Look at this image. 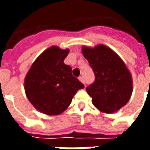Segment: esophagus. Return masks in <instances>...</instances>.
Masks as SVG:
<instances>
[{
  "label": "esophagus",
  "mask_w": 150,
  "mask_h": 150,
  "mask_svg": "<svg viewBox=\"0 0 150 150\" xmlns=\"http://www.w3.org/2000/svg\"><path fill=\"white\" fill-rule=\"evenodd\" d=\"M79 80H80V82H81V83H83V84L85 85L84 79H83V77H82V76H80V77H79Z\"/></svg>",
  "instance_id": "34e87169"
}]
</instances>
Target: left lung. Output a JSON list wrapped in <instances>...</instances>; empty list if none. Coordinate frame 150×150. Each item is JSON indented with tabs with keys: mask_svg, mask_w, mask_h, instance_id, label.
I'll list each match as a JSON object with an SVG mask.
<instances>
[{
	"mask_svg": "<svg viewBox=\"0 0 150 150\" xmlns=\"http://www.w3.org/2000/svg\"><path fill=\"white\" fill-rule=\"evenodd\" d=\"M82 53L95 73V82L86 88L101 112L111 114L124 107L132 96V75L125 63L108 46H83Z\"/></svg>",
	"mask_w": 150,
	"mask_h": 150,
	"instance_id": "obj_1",
	"label": "left lung"
}]
</instances>
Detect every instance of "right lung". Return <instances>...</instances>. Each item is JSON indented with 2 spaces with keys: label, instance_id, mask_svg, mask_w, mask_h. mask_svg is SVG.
I'll list each match as a JSON object with an SVG mask.
<instances>
[{
  "label": "right lung",
  "instance_id": "right-lung-1",
  "mask_svg": "<svg viewBox=\"0 0 150 150\" xmlns=\"http://www.w3.org/2000/svg\"><path fill=\"white\" fill-rule=\"evenodd\" d=\"M69 49L53 46L33 62L25 75L24 88L28 100L38 111L57 116L69 107L74 96L84 86L63 62Z\"/></svg>",
  "mask_w": 150,
  "mask_h": 150
}]
</instances>
